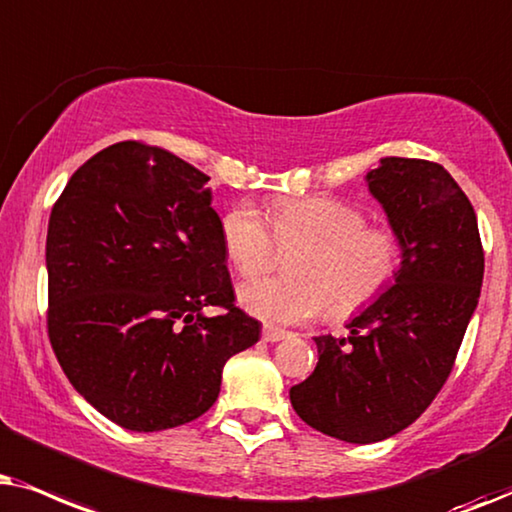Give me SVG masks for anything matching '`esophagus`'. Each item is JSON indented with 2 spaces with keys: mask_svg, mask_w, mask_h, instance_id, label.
Wrapping results in <instances>:
<instances>
[{
  "mask_svg": "<svg viewBox=\"0 0 512 512\" xmlns=\"http://www.w3.org/2000/svg\"><path fill=\"white\" fill-rule=\"evenodd\" d=\"M262 337H264V342H281V339L290 337V332L281 330V327H274V325H264Z\"/></svg>",
  "mask_w": 512,
  "mask_h": 512,
  "instance_id": "esophagus-1",
  "label": "esophagus"
}]
</instances>
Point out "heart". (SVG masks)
Returning a JSON list of instances; mask_svg holds the SVG:
<instances>
[{
  "label": "heart",
  "mask_w": 512,
  "mask_h": 512,
  "mask_svg": "<svg viewBox=\"0 0 512 512\" xmlns=\"http://www.w3.org/2000/svg\"><path fill=\"white\" fill-rule=\"evenodd\" d=\"M227 260L243 278L260 276L281 250L292 276L257 278L241 285L238 302L252 316L276 325L302 323L325 309L330 320L358 316L395 283L405 243L391 224L367 222L363 210L335 196L276 199L269 222L250 203L222 217Z\"/></svg>",
  "instance_id": "obj_1"
}]
</instances>
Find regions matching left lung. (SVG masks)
Here are the masks:
<instances>
[{"mask_svg":"<svg viewBox=\"0 0 512 512\" xmlns=\"http://www.w3.org/2000/svg\"><path fill=\"white\" fill-rule=\"evenodd\" d=\"M370 192L403 236V267L349 337H316L318 365L290 388L316 431L370 445L414 424L452 372L478 306L485 250L468 196L440 163L388 156Z\"/></svg>","mask_w":512,"mask_h":512,"instance_id":"obj_1","label":"left lung"}]
</instances>
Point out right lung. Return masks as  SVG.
Listing matches in <instances>:
<instances>
[{
	"label": "right lung",
	"mask_w": 512,
	"mask_h": 512,
	"mask_svg": "<svg viewBox=\"0 0 512 512\" xmlns=\"http://www.w3.org/2000/svg\"><path fill=\"white\" fill-rule=\"evenodd\" d=\"M210 180L126 140L91 156L53 203L46 330L70 384L138 433L199 419L222 367L260 339L236 306ZM206 305L223 309L206 319Z\"/></svg>",
	"instance_id": "right-lung-1"
}]
</instances>
